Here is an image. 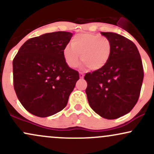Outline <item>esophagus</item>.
I'll return each mask as SVG.
<instances>
[{
	"mask_svg": "<svg viewBox=\"0 0 154 154\" xmlns=\"http://www.w3.org/2000/svg\"><path fill=\"white\" fill-rule=\"evenodd\" d=\"M79 78L80 79L84 78V75H83L82 72H79Z\"/></svg>",
	"mask_w": 154,
	"mask_h": 154,
	"instance_id": "34e87169",
	"label": "esophagus"
}]
</instances>
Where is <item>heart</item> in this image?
<instances>
[{
    "label": "heart",
    "instance_id": "1",
    "mask_svg": "<svg viewBox=\"0 0 154 154\" xmlns=\"http://www.w3.org/2000/svg\"><path fill=\"white\" fill-rule=\"evenodd\" d=\"M111 52V44L107 38L93 33H82L72 38L71 45L64 47L63 56L71 68L78 66L81 56L82 69L99 70L107 63Z\"/></svg>",
    "mask_w": 154,
    "mask_h": 154
}]
</instances>
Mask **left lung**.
I'll return each instance as SVG.
<instances>
[{
    "label": "left lung",
    "mask_w": 154,
    "mask_h": 154,
    "mask_svg": "<svg viewBox=\"0 0 154 154\" xmlns=\"http://www.w3.org/2000/svg\"><path fill=\"white\" fill-rule=\"evenodd\" d=\"M111 42V52L103 68L87 73L85 90L90 106L108 119L125 115L137 103L143 80V69L136 45L114 32H100Z\"/></svg>",
    "instance_id": "1"
}]
</instances>
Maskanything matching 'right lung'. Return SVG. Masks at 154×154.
<instances>
[{
    "label": "right lung",
    "instance_id": "add662e5",
    "mask_svg": "<svg viewBox=\"0 0 154 154\" xmlns=\"http://www.w3.org/2000/svg\"><path fill=\"white\" fill-rule=\"evenodd\" d=\"M72 33L55 32L30 38L13 61L14 87L26 111L39 117L64 109L79 78L65 62L63 51Z\"/></svg>",
    "mask_w": 154,
    "mask_h": 154
}]
</instances>
